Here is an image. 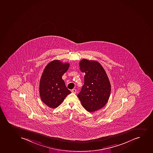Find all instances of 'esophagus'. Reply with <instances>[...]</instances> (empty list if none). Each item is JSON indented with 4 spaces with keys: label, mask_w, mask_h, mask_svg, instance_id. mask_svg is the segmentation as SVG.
Returning a JSON list of instances; mask_svg holds the SVG:
<instances>
[{
    "label": "esophagus",
    "mask_w": 153,
    "mask_h": 153,
    "mask_svg": "<svg viewBox=\"0 0 153 153\" xmlns=\"http://www.w3.org/2000/svg\"><path fill=\"white\" fill-rule=\"evenodd\" d=\"M72 93H73L76 94V92H77V90H76V89H73L72 90Z\"/></svg>",
    "instance_id": "34e87169"
}]
</instances>
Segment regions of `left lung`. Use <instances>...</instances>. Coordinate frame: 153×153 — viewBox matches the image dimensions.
<instances>
[{
	"mask_svg": "<svg viewBox=\"0 0 153 153\" xmlns=\"http://www.w3.org/2000/svg\"><path fill=\"white\" fill-rule=\"evenodd\" d=\"M79 67L85 75L84 85L78 97L87 111L100 110L108 102L111 90L106 72L98 62L85 59L80 61Z\"/></svg>",
	"mask_w": 153,
	"mask_h": 153,
	"instance_id": "obj_1",
	"label": "left lung"
}]
</instances>
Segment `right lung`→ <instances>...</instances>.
<instances>
[{"label":"right lung","mask_w":153,"mask_h":153,"mask_svg":"<svg viewBox=\"0 0 153 153\" xmlns=\"http://www.w3.org/2000/svg\"><path fill=\"white\" fill-rule=\"evenodd\" d=\"M69 66L68 63L55 60L48 63L44 69L40 80V96L43 102L50 108L58 107L71 93L62 79Z\"/></svg>","instance_id":"1"}]
</instances>
